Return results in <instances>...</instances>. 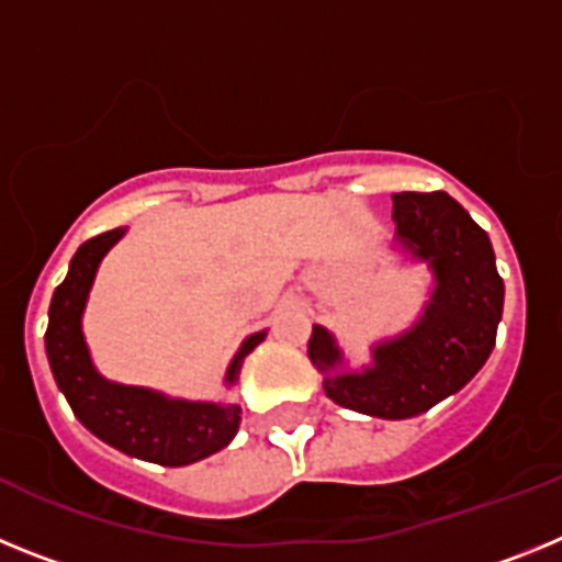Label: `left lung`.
<instances>
[{
	"label": "left lung",
	"instance_id": "obj_1",
	"mask_svg": "<svg viewBox=\"0 0 562 562\" xmlns=\"http://www.w3.org/2000/svg\"><path fill=\"white\" fill-rule=\"evenodd\" d=\"M394 200L396 241L428 261L436 290L419 324L374 346L362 374H335L340 351L324 326H312L310 360L324 371L329 400L349 411L408 419L473 380L495 346L504 281L490 236L445 191H402Z\"/></svg>",
	"mask_w": 562,
	"mask_h": 562
}]
</instances>
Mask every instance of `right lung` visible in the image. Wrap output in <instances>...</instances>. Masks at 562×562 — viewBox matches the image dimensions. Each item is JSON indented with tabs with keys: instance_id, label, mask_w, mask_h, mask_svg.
Instances as JSON below:
<instances>
[{
	"instance_id": "add662e5",
	"label": "right lung",
	"mask_w": 562,
	"mask_h": 562,
	"mask_svg": "<svg viewBox=\"0 0 562 562\" xmlns=\"http://www.w3.org/2000/svg\"><path fill=\"white\" fill-rule=\"evenodd\" d=\"M123 233L126 227H114V231L89 238L69 261L67 278L56 286V295L49 304V324L44 335L49 369L61 394L67 396L72 414L101 441L121 453L154 461V464H193L231 445L238 430V419H241L238 405L168 400L148 389L103 380L89 360L87 342H83L81 315L89 286H92L101 258ZM261 340H265V331L247 337L227 369V382L238 380L241 360Z\"/></svg>"
}]
</instances>
